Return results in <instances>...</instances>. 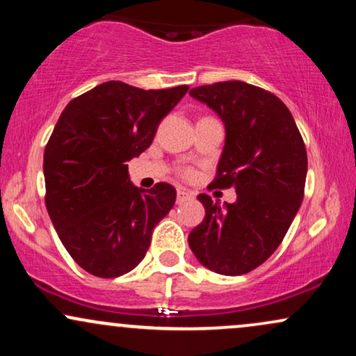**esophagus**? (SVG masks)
Masks as SVG:
<instances>
[{"instance_id": "1", "label": "esophagus", "mask_w": 356, "mask_h": 356, "mask_svg": "<svg viewBox=\"0 0 356 356\" xmlns=\"http://www.w3.org/2000/svg\"><path fill=\"white\" fill-rule=\"evenodd\" d=\"M192 197H194V194H192V192H189V191H186V189H179L177 191V204H184V202L191 201Z\"/></svg>"}]
</instances>
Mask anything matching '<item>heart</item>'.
<instances>
[{
  "mask_svg": "<svg viewBox=\"0 0 356 356\" xmlns=\"http://www.w3.org/2000/svg\"><path fill=\"white\" fill-rule=\"evenodd\" d=\"M186 175H187V177H191V175H192V170H186Z\"/></svg>",
  "mask_w": 356,
  "mask_h": 356,
  "instance_id": "b5f03b06",
  "label": "heart"
}]
</instances>
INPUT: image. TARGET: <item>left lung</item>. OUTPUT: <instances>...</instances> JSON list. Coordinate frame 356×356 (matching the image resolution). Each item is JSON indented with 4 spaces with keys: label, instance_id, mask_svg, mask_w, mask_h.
<instances>
[{
    "label": "left lung",
    "instance_id": "obj_1",
    "mask_svg": "<svg viewBox=\"0 0 356 356\" xmlns=\"http://www.w3.org/2000/svg\"><path fill=\"white\" fill-rule=\"evenodd\" d=\"M192 99L218 113L226 142L212 186L234 187V204L197 199L206 218L191 231L199 263L224 276L246 275L276 251L305 195V142L288 107L271 92L231 80L195 87Z\"/></svg>",
    "mask_w": 356,
    "mask_h": 356
}]
</instances>
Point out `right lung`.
<instances>
[{
    "mask_svg": "<svg viewBox=\"0 0 356 356\" xmlns=\"http://www.w3.org/2000/svg\"><path fill=\"white\" fill-rule=\"evenodd\" d=\"M187 90L105 81L61 112L44 147V202L65 249L90 275L132 271L154 227L172 209L174 187L134 186L127 162L149 149L161 120Z\"/></svg>",
    "mask_w": 356,
    "mask_h": 356,
    "instance_id": "obj_1",
    "label": "right lung"
}]
</instances>
